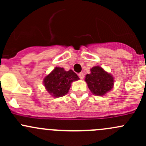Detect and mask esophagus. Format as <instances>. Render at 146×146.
<instances>
[{
    "instance_id": "1",
    "label": "esophagus",
    "mask_w": 146,
    "mask_h": 146,
    "mask_svg": "<svg viewBox=\"0 0 146 146\" xmlns=\"http://www.w3.org/2000/svg\"><path fill=\"white\" fill-rule=\"evenodd\" d=\"M78 76H79V78H80V79H83V78H84V74H83V73H78Z\"/></svg>"
}]
</instances>
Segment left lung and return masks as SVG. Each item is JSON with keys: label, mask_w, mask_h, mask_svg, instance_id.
<instances>
[{"label": "left lung", "mask_w": 146, "mask_h": 146, "mask_svg": "<svg viewBox=\"0 0 146 146\" xmlns=\"http://www.w3.org/2000/svg\"><path fill=\"white\" fill-rule=\"evenodd\" d=\"M90 71L91 73L86 75L85 80L94 95L102 96L111 90L114 85L112 76L107 73L100 66L92 68Z\"/></svg>", "instance_id": "obj_1"}]
</instances>
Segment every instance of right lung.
<instances>
[{"mask_svg":"<svg viewBox=\"0 0 146 146\" xmlns=\"http://www.w3.org/2000/svg\"><path fill=\"white\" fill-rule=\"evenodd\" d=\"M79 78L72 70L66 71L63 68L56 67L50 74L44 79L46 90L55 98L66 95L68 92L70 84Z\"/></svg>","mask_w":146,"mask_h":146,"instance_id":"obj_1","label":"right lung"}]
</instances>
